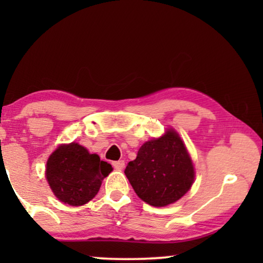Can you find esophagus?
Instances as JSON below:
<instances>
[{
	"label": "esophagus",
	"mask_w": 263,
	"mask_h": 263,
	"mask_svg": "<svg viewBox=\"0 0 263 263\" xmlns=\"http://www.w3.org/2000/svg\"><path fill=\"white\" fill-rule=\"evenodd\" d=\"M124 160H118V161H114L112 163V166L116 168V170H123L124 168Z\"/></svg>",
	"instance_id": "obj_1"
}]
</instances>
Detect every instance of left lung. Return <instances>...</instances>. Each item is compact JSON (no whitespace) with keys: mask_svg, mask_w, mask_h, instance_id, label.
<instances>
[{"mask_svg":"<svg viewBox=\"0 0 263 263\" xmlns=\"http://www.w3.org/2000/svg\"><path fill=\"white\" fill-rule=\"evenodd\" d=\"M124 174L136 195L154 207L178 201L195 178L192 158L174 129L143 143Z\"/></svg>","mask_w":263,"mask_h":263,"instance_id":"8db88e82","label":"left lung"}]
</instances>
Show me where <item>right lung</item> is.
I'll return each instance as SVG.
<instances>
[{
  "label": "right lung",
  "mask_w": 263,
  "mask_h": 263,
  "mask_svg": "<svg viewBox=\"0 0 263 263\" xmlns=\"http://www.w3.org/2000/svg\"><path fill=\"white\" fill-rule=\"evenodd\" d=\"M112 166L91 154L84 146L71 142L61 145L46 161L45 176L52 193L70 206L87 203L99 192L102 181Z\"/></svg>",
  "instance_id": "right-lung-1"
}]
</instances>
